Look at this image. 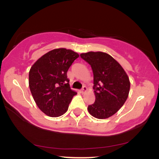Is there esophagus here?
<instances>
[{"label":"esophagus","mask_w":159,"mask_h":159,"mask_svg":"<svg viewBox=\"0 0 159 159\" xmlns=\"http://www.w3.org/2000/svg\"><path fill=\"white\" fill-rule=\"evenodd\" d=\"M87 90V87H86V86H83V87H82V89L81 90V92L82 93H85Z\"/></svg>","instance_id":"1"}]
</instances>
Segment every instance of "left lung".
I'll return each mask as SVG.
<instances>
[{"label":"left lung","mask_w":159,"mask_h":159,"mask_svg":"<svg viewBox=\"0 0 159 159\" xmlns=\"http://www.w3.org/2000/svg\"><path fill=\"white\" fill-rule=\"evenodd\" d=\"M80 56L91 66L93 72L96 100L87 110L97 119L110 117L126 101L130 90L129 78L120 63L106 53L90 52Z\"/></svg>","instance_id":"left-lung-1"}]
</instances>
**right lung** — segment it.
I'll return each instance as SVG.
<instances>
[{
    "mask_svg": "<svg viewBox=\"0 0 159 159\" xmlns=\"http://www.w3.org/2000/svg\"><path fill=\"white\" fill-rule=\"evenodd\" d=\"M78 54L57 48L37 60L29 72V87L34 101L44 114L57 117L66 112L77 93L71 90L67 71Z\"/></svg>",
    "mask_w": 159,
    "mask_h": 159,
    "instance_id": "right-lung-1",
    "label": "right lung"
}]
</instances>
